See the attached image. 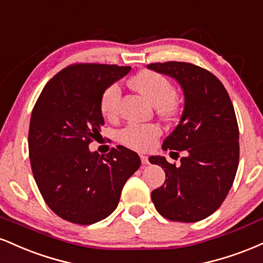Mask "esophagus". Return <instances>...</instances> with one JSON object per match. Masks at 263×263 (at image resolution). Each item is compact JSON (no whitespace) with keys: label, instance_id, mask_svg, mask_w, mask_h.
<instances>
[{"label":"esophagus","instance_id":"1","mask_svg":"<svg viewBox=\"0 0 263 263\" xmlns=\"http://www.w3.org/2000/svg\"><path fill=\"white\" fill-rule=\"evenodd\" d=\"M140 159H141V163H143V165H149V157L145 156V155H140Z\"/></svg>","mask_w":263,"mask_h":263}]
</instances>
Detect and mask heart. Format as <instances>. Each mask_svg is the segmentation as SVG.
<instances>
[{
  "label": "heart",
  "mask_w": 263,
  "mask_h": 263,
  "mask_svg": "<svg viewBox=\"0 0 263 263\" xmlns=\"http://www.w3.org/2000/svg\"><path fill=\"white\" fill-rule=\"evenodd\" d=\"M132 85L153 104L159 106L160 113L171 116L177 110L178 102L175 96L172 82L162 73L153 70H143L132 79ZM120 87L112 83L102 92L100 109L106 118H113L118 113L120 101ZM161 135V129L155 124L130 123L119 133L123 144L135 150H146Z\"/></svg>",
  "instance_id": "b5f03b06"
}]
</instances>
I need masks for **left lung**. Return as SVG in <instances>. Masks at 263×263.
I'll return each instance as SVG.
<instances>
[{"instance_id": "left-lung-1", "label": "left lung", "mask_w": 263, "mask_h": 263, "mask_svg": "<svg viewBox=\"0 0 263 263\" xmlns=\"http://www.w3.org/2000/svg\"><path fill=\"white\" fill-rule=\"evenodd\" d=\"M147 67L174 77L183 89V113L162 149L187 154L180 166L163 156L149 157L167 177L151 192V199L163 218L196 223L217 211L235 180L240 154L235 110L224 85L211 71L184 61Z\"/></svg>"}]
</instances>
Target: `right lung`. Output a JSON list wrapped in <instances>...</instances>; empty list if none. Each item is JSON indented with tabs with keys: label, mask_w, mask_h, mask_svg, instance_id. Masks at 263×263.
Wrapping results in <instances>:
<instances>
[{
	"label": "right lung",
	"mask_w": 263,
	"mask_h": 263,
	"mask_svg": "<svg viewBox=\"0 0 263 263\" xmlns=\"http://www.w3.org/2000/svg\"><path fill=\"white\" fill-rule=\"evenodd\" d=\"M129 71L130 66L72 64L49 80L34 104L28 133L34 180L49 208L70 223L89 225L112 214L141 163L122 145L106 156L88 150L104 124L102 92Z\"/></svg>",
	"instance_id": "right-lung-1"
}]
</instances>
